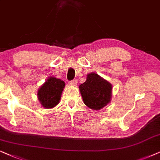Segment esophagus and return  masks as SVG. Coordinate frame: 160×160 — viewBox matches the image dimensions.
<instances>
[{
    "mask_svg": "<svg viewBox=\"0 0 160 160\" xmlns=\"http://www.w3.org/2000/svg\"><path fill=\"white\" fill-rule=\"evenodd\" d=\"M69 86H76V85H77V80H72V81H69Z\"/></svg>",
    "mask_w": 160,
    "mask_h": 160,
    "instance_id": "34e87169",
    "label": "esophagus"
}]
</instances>
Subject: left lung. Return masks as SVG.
<instances>
[{"label":"left lung","instance_id":"1","mask_svg":"<svg viewBox=\"0 0 160 160\" xmlns=\"http://www.w3.org/2000/svg\"><path fill=\"white\" fill-rule=\"evenodd\" d=\"M79 89L84 104L92 110L102 109L111 101L112 84L94 72L87 74L86 82Z\"/></svg>","mask_w":160,"mask_h":160}]
</instances>
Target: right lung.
<instances>
[{
  "label": "right lung",
  "instance_id": "add662e5",
  "mask_svg": "<svg viewBox=\"0 0 160 160\" xmlns=\"http://www.w3.org/2000/svg\"><path fill=\"white\" fill-rule=\"evenodd\" d=\"M65 82L55 77H49L38 89L37 97L42 107L45 109L55 108L60 102Z\"/></svg>",
  "mask_w": 160,
  "mask_h": 160
}]
</instances>
